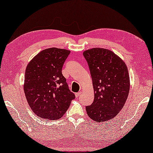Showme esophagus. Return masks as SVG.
Returning <instances> with one entry per match:
<instances>
[{"mask_svg": "<svg viewBox=\"0 0 153 153\" xmlns=\"http://www.w3.org/2000/svg\"><path fill=\"white\" fill-rule=\"evenodd\" d=\"M80 95H81L80 92H77L76 94H75V95H76V97H77V98H78V97L80 96Z\"/></svg>", "mask_w": 153, "mask_h": 153, "instance_id": "obj_1", "label": "esophagus"}]
</instances>
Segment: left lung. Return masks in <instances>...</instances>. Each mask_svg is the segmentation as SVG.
Returning a JSON list of instances; mask_svg holds the SVG:
<instances>
[{"mask_svg": "<svg viewBox=\"0 0 153 153\" xmlns=\"http://www.w3.org/2000/svg\"><path fill=\"white\" fill-rule=\"evenodd\" d=\"M92 77L93 102L86 106L87 115L97 122L118 114L128 99L129 76L126 63L112 51L93 48L83 52Z\"/></svg>", "mask_w": 153, "mask_h": 153, "instance_id": "8db88e82", "label": "left lung"}]
</instances>
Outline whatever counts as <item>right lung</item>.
Wrapping results in <instances>:
<instances>
[{
  "instance_id": "add662e5",
  "label": "right lung",
  "mask_w": 153,
  "mask_h": 153,
  "mask_svg": "<svg viewBox=\"0 0 153 153\" xmlns=\"http://www.w3.org/2000/svg\"><path fill=\"white\" fill-rule=\"evenodd\" d=\"M70 51L49 48L41 51L26 67L24 89L29 106L41 118L56 120L66 112L76 98L62 74Z\"/></svg>"
}]
</instances>
